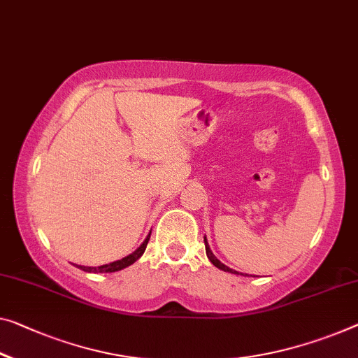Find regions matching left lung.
Instances as JSON below:
<instances>
[{
	"mask_svg": "<svg viewBox=\"0 0 358 358\" xmlns=\"http://www.w3.org/2000/svg\"><path fill=\"white\" fill-rule=\"evenodd\" d=\"M205 248H206V256H208V259H210L214 266H216L217 268H221V271H224V272H230V273H238L236 271H232V268L230 267H227V266H224V264L217 259L216 256L213 255V251L210 250V245H208V240H206V236H205ZM243 275V273H241ZM252 277H255V275H252Z\"/></svg>",
	"mask_w": 358,
	"mask_h": 358,
	"instance_id": "8db88e82",
	"label": "left lung"
}]
</instances>
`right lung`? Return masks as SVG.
I'll list each match as a JSON object with an SVG mask.
<instances>
[{
  "mask_svg": "<svg viewBox=\"0 0 358 358\" xmlns=\"http://www.w3.org/2000/svg\"><path fill=\"white\" fill-rule=\"evenodd\" d=\"M148 240H150V234L147 235V238L144 240V243H142V245L139 246V248H137L134 252H131L129 256H126V257H123V259H120V261H115V262H110V264H103V266H99V267H86V266H78V264H73V266L81 268V271L92 272V273L118 272V271H122V268L131 266V264H134L137 259H139V257H141L142 255H144Z\"/></svg>",
  "mask_w": 358,
  "mask_h": 358,
  "instance_id": "obj_1",
  "label": "right lung"
}]
</instances>
